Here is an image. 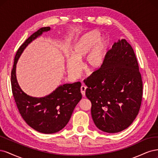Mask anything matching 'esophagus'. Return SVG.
<instances>
[{"label":"esophagus","mask_w":158,"mask_h":158,"mask_svg":"<svg viewBox=\"0 0 158 158\" xmlns=\"http://www.w3.org/2000/svg\"><path fill=\"white\" fill-rule=\"evenodd\" d=\"M86 89V87L85 86H84V85L81 86V94H82V95H83V96H85V95Z\"/></svg>","instance_id":"1"}]
</instances>
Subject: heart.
I'll use <instances>...</instances> for the list:
<instances>
[{
  "label": "heart",
  "instance_id": "obj_1",
  "mask_svg": "<svg viewBox=\"0 0 158 158\" xmlns=\"http://www.w3.org/2000/svg\"><path fill=\"white\" fill-rule=\"evenodd\" d=\"M108 47V40L100 36L98 31H90L84 34L72 46L71 57L65 60L68 75L77 79L80 74V62L84 61V68L89 72H94L102 66Z\"/></svg>",
  "mask_w": 158,
  "mask_h": 158
}]
</instances>
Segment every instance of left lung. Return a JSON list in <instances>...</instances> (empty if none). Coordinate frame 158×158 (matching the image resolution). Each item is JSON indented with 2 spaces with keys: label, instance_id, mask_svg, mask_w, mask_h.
Instances as JSON below:
<instances>
[{
  "label": "left lung",
  "instance_id": "8db88e82",
  "mask_svg": "<svg viewBox=\"0 0 158 158\" xmlns=\"http://www.w3.org/2000/svg\"><path fill=\"white\" fill-rule=\"evenodd\" d=\"M85 83L98 129L116 133L132 124L140 108L142 81L134 50L125 39L114 44L101 68Z\"/></svg>",
  "mask_w": 158,
  "mask_h": 158
}]
</instances>
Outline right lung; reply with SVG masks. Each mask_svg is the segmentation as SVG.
<instances>
[{
    "mask_svg": "<svg viewBox=\"0 0 158 158\" xmlns=\"http://www.w3.org/2000/svg\"><path fill=\"white\" fill-rule=\"evenodd\" d=\"M50 29V27L40 28L22 44L15 56L11 73L12 93L22 118L31 128L44 134L57 133L64 128L75 106L82 98L80 82L60 85L43 97H33L27 94L18 84L16 64L20 56L33 40Z\"/></svg>",
    "mask_w": 158,
    "mask_h": 158,
    "instance_id": "obj_1",
    "label": "right lung"
}]
</instances>
